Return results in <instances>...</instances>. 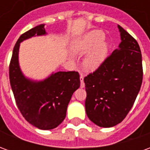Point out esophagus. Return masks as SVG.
Returning a JSON list of instances; mask_svg holds the SVG:
<instances>
[{"label": "esophagus", "mask_w": 150, "mask_h": 150, "mask_svg": "<svg viewBox=\"0 0 150 150\" xmlns=\"http://www.w3.org/2000/svg\"><path fill=\"white\" fill-rule=\"evenodd\" d=\"M79 79H80V87L81 88H84L85 87V83L84 82H83V75H80V78H79Z\"/></svg>", "instance_id": "esophagus-1"}]
</instances>
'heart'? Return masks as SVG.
Segmentation results:
<instances>
[{"label":"heart","instance_id":"b5f03b06","mask_svg":"<svg viewBox=\"0 0 150 150\" xmlns=\"http://www.w3.org/2000/svg\"><path fill=\"white\" fill-rule=\"evenodd\" d=\"M105 35L100 30H92L75 39L71 45V52L77 55H85L83 66L88 71H95L100 67L107 56Z\"/></svg>","mask_w":150,"mask_h":150}]
</instances>
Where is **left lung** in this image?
<instances>
[{"instance_id": "8db88e82", "label": "left lung", "mask_w": 150, "mask_h": 150, "mask_svg": "<svg viewBox=\"0 0 150 150\" xmlns=\"http://www.w3.org/2000/svg\"><path fill=\"white\" fill-rule=\"evenodd\" d=\"M121 42L99 68L84 78L85 108L91 121L103 128L118 125L129 113L143 78L138 43L117 25Z\"/></svg>"}]
</instances>
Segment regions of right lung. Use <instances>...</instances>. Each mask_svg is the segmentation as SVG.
<instances>
[{
  "mask_svg": "<svg viewBox=\"0 0 150 150\" xmlns=\"http://www.w3.org/2000/svg\"><path fill=\"white\" fill-rule=\"evenodd\" d=\"M41 24L21 34L15 44L9 65V80L18 109L32 125L42 130L58 127L65 119L73 93L80 86L77 71H58L43 80L25 77L19 65L20 43L32 37L46 35Z\"/></svg>",
  "mask_w": 150,
  "mask_h": 150,
  "instance_id": "right-lung-1",
  "label": "right lung"
}]
</instances>
